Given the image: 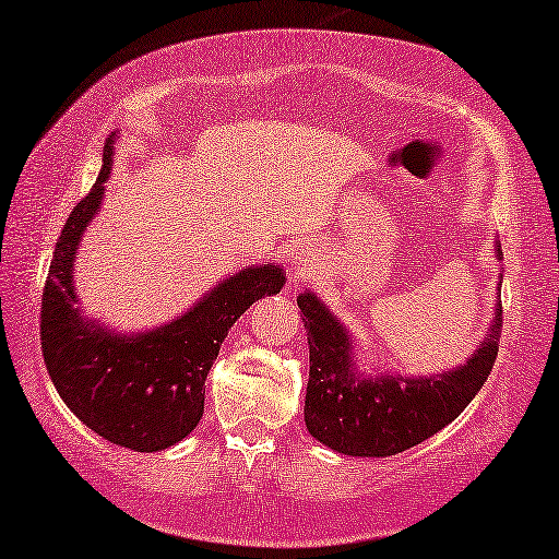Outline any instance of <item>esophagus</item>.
<instances>
[{"instance_id": "1", "label": "esophagus", "mask_w": 559, "mask_h": 559, "mask_svg": "<svg viewBox=\"0 0 559 559\" xmlns=\"http://www.w3.org/2000/svg\"><path fill=\"white\" fill-rule=\"evenodd\" d=\"M295 260H297V264H305V262H309V254L307 252H297Z\"/></svg>"}]
</instances>
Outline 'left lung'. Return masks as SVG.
<instances>
[{"label": "left lung", "instance_id": "1", "mask_svg": "<svg viewBox=\"0 0 559 559\" xmlns=\"http://www.w3.org/2000/svg\"><path fill=\"white\" fill-rule=\"evenodd\" d=\"M500 254V247H497ZM309 340L305 423L309 435L352 457L405 452L460 417L483 390L500 349L502 307L475 355L432 377H359L349 332L312 292L297 297Z\"/></svg>", "mask_w": 559, "mask_h": 559}]
</instances>
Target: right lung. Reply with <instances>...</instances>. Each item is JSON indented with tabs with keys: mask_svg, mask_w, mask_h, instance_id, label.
Segmentation results:
<instances>
[{
	"mask_svg": "<svg viewBox=\"0 0 559 559\" xmlns=\"http://www.w3.org/2000/svg\"><path fill=\"white\" fill-rule=\"evenodd\" d=\"M105 165L90 194L76 204L41 292V352L59 397L92 432L134 452H159L185 440L204 412V380L219 345L245 309L277 295L285 272L277 264L250 267L222 282L179 320L142 334H115L84 320L76 307L72 264L82 231L102 204L111 169Z\"/></svg>",
	"mask_w": 559,
	"mask_h": 559,
	"instance_id": "right-lung-1",
	"label": "right lung"
}]
</instances>
